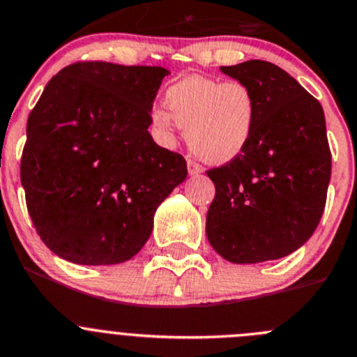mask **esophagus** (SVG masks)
Segmentation results:
<instances>
[{"mask_svg": "<svg viewBox=\"0 0 357 357\" xmlns=\"http://www.w3.org/2000/svg\"><path fill=\"white\" fill-rule=\"evenodd\" d=\"M186 165H188V174L190 176H199L204 169H202L201 163H197L195 160H186Z\"/></svg>", "mask_w": 357, "mask_h": 357, "instance_id": "34e87169", "label": "esophagus"}]
</instances>
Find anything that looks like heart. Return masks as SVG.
I'll use <instances>...</instances> for the list:
<instances>
[{
	"instance_id": "b5f03b06",
	"label": "heart",
	"mask_w": 357,
	"mask_h": 357,
	"mask_svg": "<svg viewBox=\"0 0 357 357\" xmlns=\"http://www.w3.org/2000/svg\"><path fill=\"white\" fill-rule=\"evenodd\" d=\"M165 109L151 112L153 130L172 139L185 130L186 144L208 163H227L248 148L257 125V98L246 82L190 75L165 91Z\"/></svg>"
}]
</instances>
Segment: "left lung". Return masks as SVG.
<instances>
[{
  "label": "left lung",
  "instance_id": "8db88e82",
  "mask_svg": "<svg viewBox=\"0 0 357 357\" xmlns=\"http://www.w3.org/2000/svg\"><path fill=\"white\" fill-rule=\"evenodd\" d=\"M222 72L254 89L257 125L238 158L206 171L216 188L206 234L229 262L275 261L305 245L324 211L331 178L324 111L269 61L250 59Z\"/></svg>",
  "mask_w": 357,
  "mask_h": 357
}]
</instances>
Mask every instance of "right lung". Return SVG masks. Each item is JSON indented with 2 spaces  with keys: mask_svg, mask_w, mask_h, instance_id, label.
Listing matches in <instances>:
<instances>
[{
  "mask_svg": "<svg viewBox=\"0 0 357 357\" xmlns=\"http://www.w3.org/2000/svg\"><path fill=\"white\" fill-rule=\"evenodd\" d=\"M169 70L77 61L59 70L29 112L21 158L40 239L73 264H119L144 246L156 208L186 179L179 153L148 128Z\"/></svg>",
  "mask_w": 357,
  "mask_h": 357,
  "instance_id": "add662e5",
  "label": "right lung"
}]
</instances>
